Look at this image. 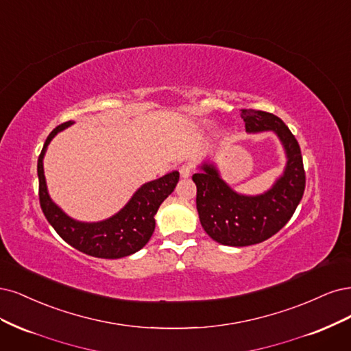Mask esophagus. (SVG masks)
<instances>
[{
  "label": "esophagus",
  "instance_id": "esophagus-1",
  "mask_svg": "<svg viewBox=\"0 0 351 351\" xmlns=\"http://www.w3.org/2000/svg\"><path fill=\"white\" fill-rule=\"evenodd\" d=\"M192 172V165L191 163H185L179 167V173L182 178H189Z\"/></svg>",
  "mask_w": 351,
  "mask_h": 351
}]
</instances>
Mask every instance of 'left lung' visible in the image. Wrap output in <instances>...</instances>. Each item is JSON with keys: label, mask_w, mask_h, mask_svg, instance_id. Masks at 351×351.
<instances>
[{"label": "left lung", "mask_w": 351, "mask_h": 351, "mask_svg": "<svg viewBox=\"0 0 351 351\" xmlns=\"http://www.w3.org/2000/svg\"><path fill=\"white\" fill-rule=\"evenodd\" d=\"M247 134L273 132L285 152L282 173L261 194L236 192L221 178L213 159L202 160L192 176L197 185V210L202 229L221 245L250 246L276 234L291 219L304 191L300 147L278 117L263 110L242 109Z\"/></svg>", "instance_id": "1"}]
</instances>
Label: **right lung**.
I'll list each match as a JSON object with an SVG mask.
<instances>
[{"label": "right lung", "mask_w": 351, "mask_h": 351, "mask_svg": "<svg viewBox=\"0 0 351 351\" xmlns=\"http://www.w3.org/2000/svg\"><path fill=\"white\" fill-rule=\"evenodd\" d=\"M73 123L74 121L64 122L48 135L38 159L39 201L45 217L66 243L86 255L118 259L138 252L150 241L156 228V213L173 192L179 172L172 171L159 179L143 184L114 216L100 221L75 220L51 198L43 171V159L49 143L56 134Z\"/></svg>", "instance_id": "add662e5"}]
</instances>
